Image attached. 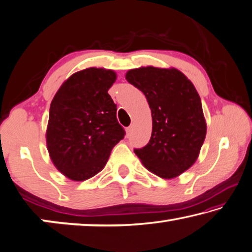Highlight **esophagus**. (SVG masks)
I'll return each mask as SVG.
<instances>
[{
    "mask_svg": "<svg viewBox=\"0 0 252 252\" xmlns=\"http://www.w3.org/2000/svg\"><path fill=\"white\" fill-rule=\"evenodd\" d=\"M126 131H127V135H129L131 131H133V126H129V127H127L126 128Z\"/></svg>",
    "mask_w": 252,
    "mask_h": 252,
    "instance_id": "esophagus-1",
    "label": "esophagus"
}]
</instances>
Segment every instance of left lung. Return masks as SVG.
<instances>
[{
	"mask_svg": "<svg viewBox=\"0 0 252 252\" xmlns=\"http://www.w3.org/2000/svg\"><path fill=\"white\" fill-rule=\"evenodd\" d=\"M126 80L145 94L153 122L150 142L135 154L162 179L180 176L195 163L207 135L194 85L180 70L153 65L128 70Z\"/></svg>",
	"mask_w": 252,
	"mask_h": 252,
	"instance_id": "8db88e82",
	"label": "left lung"
}]
</instances>
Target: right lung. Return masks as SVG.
I'll list each match as a JSON object with an SVG mask.
<instances>
[{"label":"right lung","instance_id":"obj_1","mask_svg":"<svg viewBox=\"0 0 252 252\" xmlns=\"http://www.w3.org/2000/svg\"><path fill=\"white\" fill-rule=\"evenodd\" d=\"M116 79L110 69L80 70L61 85L52 99L47 148L57 170L70 180L81 182L96 175L124 138L125 130L108 94Z\"/></svg>","mask_w":252,"mask_h":252}]
</instances>
